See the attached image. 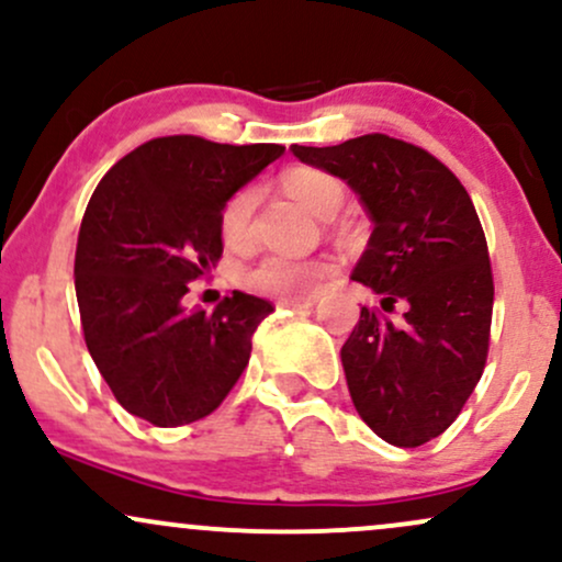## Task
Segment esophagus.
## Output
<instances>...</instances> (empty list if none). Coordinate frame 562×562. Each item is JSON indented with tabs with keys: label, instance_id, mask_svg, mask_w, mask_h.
Wrapping results in <instances>:
<instances>
[{
	"label": "esophagus",
	"instance_id": "obj_1",
	"mask_svg": "<svg viewBox=\"0 0 562 562\" xmlns=\"http://www.w3.org/2000/svg\"><path fill=\"white\" fill-rule=\"evenodd\" d=\"M280 306L290 308V312H301V308H312L314 299H282Z\"/></svg>",
	"mask_w": 562,
	"mask_h": 562
}]
</instances>
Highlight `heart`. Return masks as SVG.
I'll return each instance as SVG.
<instances>
[{
	"mask_svg": "<svg viewBox=\"0 0 562 562\" xmlns=\"http://www.w3.org/2000/svg\"><path fill=\"white\" fill-rule=\"evenodd\" d=\"M290 198L306 205L319 218H333L344 209L346 187L333 173L319 169H293L282 177ZM259 195L256 190H240L229 198L222 211V237L232 248H243L254 240V214ZM333 274V263L325 259H288V256H263L243 272V285L254 293L280 295V299H306L317 293L322 282Z\"/></svg>",
	"mask_w": 562,
	"mask_h": 562,
	"instance_id": "1",
	"label": "heart"
}]
</instances>
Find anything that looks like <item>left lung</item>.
Listing matches in <instances>:
<instances>
[{
  "label": "left lung",
  "instance_id": "1",
  "mask_svg": "<svg viewBox=\"0 0 562 562\" xmlns=\"http://www.w3.org/2000/svg\"><path fill=\"white\" fill-rule=\"evenodd\" d=\"M290 150L344 179L372 218L351 280L383 308L406 303L404 322L362 306L340 359L359 417L393 447H420L457 420L486 364L494 282L473 200L441 160L385 134Z\"/></svg>",
  "mask_w": 562,
  "mask_h": 562
}]
</instances>
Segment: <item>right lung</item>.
Listing matches in <instances>:
<instances>
[{"mask_svg":"<svg viewBox=\"0 0 562 562\" xmlns=\"http://www.w3.org/2000/svg\"><path fill=\"white\" fill-rule=\"evenodd\" d=\"M282 153L160 137L97 184L76 245V299L97 370L134 417L158 428L195 423L243 375L272 303L235 290L205 314L182 299L222 259L227 200Z\"/></svg>","mask_w":562,"mask_h":562,"instance_id":"add662e5","label":"right lung"}]
</instances>
